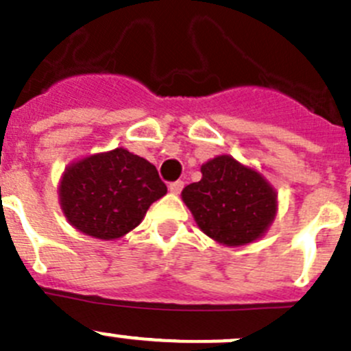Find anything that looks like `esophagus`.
<instances>
[{
    "label": "esophagus",
    "mask_w": 351,
    "mask_h": 351,
    "mask_svg": "<svg viewBox=\"0 0 351 351\" xmlns=\"http://www.w3.org/2000/svg\"><path fill=\"white\" fill-rule=\"evenodd\" d=\"M183 186H185V183H183L182 180H176V182L169 183V192H171V193H180L183 190Z\"/></svg>",
    "instance_id": "esophagus-1"
}]
</instances>
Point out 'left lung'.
I'll use <instances>...</instances> for the list:
<instances>
[{
	"label": "left lung",
	"mask_w": 351,
	"mask_h": 351,
	"mask_svg": "<svg viewBox=\"0 0 351 351\" xmlns=\"http://www.w3.org/2000/svg\"><path fill=\"white\" fill-rule=\"evenodd\" d=\"M200 171L202 180L182 192L200 230L230 247L262 237L276 214V193L269 183L231 156L210 159Z\"/></svg>",
	"instance_id": "8db88e82"
}]
</instances>
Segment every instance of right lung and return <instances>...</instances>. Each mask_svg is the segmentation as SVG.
Returning a JSON list of instances; mask_svg holds the SVG:
<instances>
[{"instance_id": "obj_1", "label": "right lung", "mask_w": 351, "mask_h": 351, "mask_svg": "<svg viewBox=\"0 0 351 351\" xmlns=\"http://www.w3.org/2000/svg\"><path fill=\"white\" fill-rule=\"evenodd\" d=\"M166 192L156 166L120 147L68 166L60 200L77 230L114 240L138 226L151 204Z\"/></svg>"}]
</instances>
